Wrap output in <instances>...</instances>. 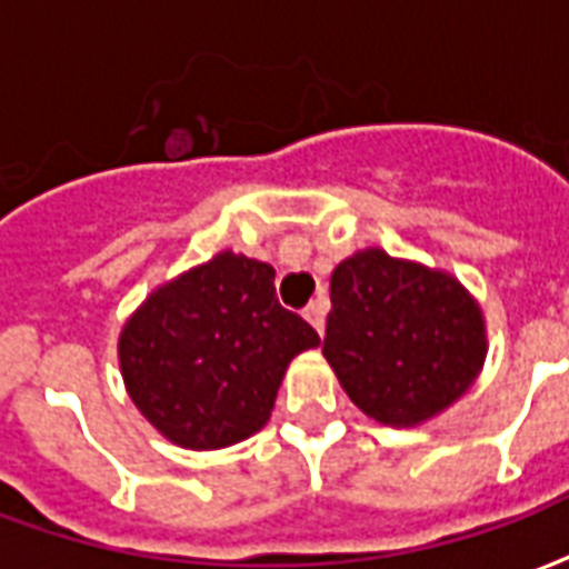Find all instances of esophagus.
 <instances>
[{
    "instance_id": "obj_1",
    "label": "esophagus",
    "mask_w": 569,
    "mask_h": 569,
    "mask_svg": "<svg viewBox=\"0 0 569 569\" xmlns=\"http://www.w3.org/2000/svg\"><path fill=\"white\" fill-rule=\"evenodd\" d=\"M325 313H328V303H325V298H316V301H310L307 307H303V319L313 325L319 333L325 331Z\"/></svg>"
}]
</instances>
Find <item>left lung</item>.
Instances as JSON below:
<instances>
[{
  "label": "left lung",
  "instance_id": "obj_1",
  "mask_svg": "<svg viewBox=\"0 0 569 569\" xmlns=\"http://www.w3.org/2000/svg\"><path fill=\"white\" fill-rule=\"evenodd\" d=\"M322 352L363 415L415 427L471 388L483 316L450 274L361 250L333 268Z\"/></svg>",
  "mask_w": 569,
  "mask_h": 569
}]
</instances>
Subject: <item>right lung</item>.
I'll use <instances>...</instances> for the list:
<instances>
[{"label":"right lung","instance_id":"right-lung-1","mask_svg":"<svg viewBox=\"0 0 569 569\" xmlns=\"http://www.w3.org/2000/svg\"><path fill=\"white\" fill-rule=\"evenodd\" d=\"M313 346L319 333L277 301L274 268L227 250L146 298L119 361L151 427L217 450L266 427L286 367Z\"/></svg>","mask_w":569,"mask_h":569}]
</instances>
